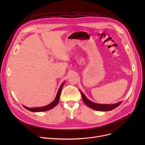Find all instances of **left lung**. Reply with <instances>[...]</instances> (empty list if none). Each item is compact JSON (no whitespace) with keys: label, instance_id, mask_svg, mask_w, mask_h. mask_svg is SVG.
<instances>
[{"label":"left lung","instance_id":"left-lung-1","mask_svg":"<svg viewBox=\"0 0 145 145\" xmlns=\"http://www.w3.org/2000/svg\"><path fill=\"white\" fill-rule=\"evenodd\" d=\"M82 100H83L84 103L89 108L96 110V111H109L111 110H112L116 107H118L122 101H119L117 103H115V104H112V105H105V104H98V103H94L89 99H88L86 95L82 92L81 91H80Z\"/></svg>","mask_w":145,"mask_h":145}]
</instances>
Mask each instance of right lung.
I'll return each instance as SVG.
<instances>
[{
    "label": "right lung",
    "instance_id": "1",
    "mask_svg": "<svg viewBox=\"0 0 145 145\" xmlns=\"http://www.w3.org/2000/svg\"><path fill=\"white\" fill-rule=\"evenodd\" d=\"M65 81H64L63 83H62V84L61 85L60 87L59 88V89L57 92V93L56 95V96L54 99V100L51 102L50 104H49L48 105H46L45 106H44V107H35V108H29V107H26L25 106H23L26 110L30 111H31V112H43V111H48L49 110H51L53 108H54V107H56L57 104L59 102V97H60V95H61V91H62V89H63V87L65 83Z\"/></svg>",
    "mask_w": 145,
    "mask_h": 145
}]
</instances>
